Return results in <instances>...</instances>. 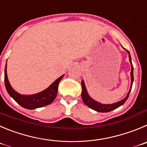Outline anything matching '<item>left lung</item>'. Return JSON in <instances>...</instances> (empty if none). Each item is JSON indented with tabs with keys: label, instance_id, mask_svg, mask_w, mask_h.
Listing matches in <instances>:
<instances>
[{
	"label": "left lung",
	"instance_id": "1",
	"mask_svg": "<svg viewBox=\"0 0 147 147\" xmlns=\"http://www.w3.org/2000/svg\"><path fill=\"white\" fill-rule=\"evenodd\" d=\"M126 51H127V53H128V56H129V60H130V62H131V88H130V90H129V91H128V93H127L126 97L125 98H123V100H121V101H117V102L114 103V104H110V105H105V104H101V103H99V102H98V101L94 100L92 98H91V97L90 96L88 95V92H87V90H86V86H85L84 81L82 80V82H81L82 99H83V102H84L85 105H86V106L88 107H90V109H94V110L96 111V112H110V111L114 110V109L118 108L119 107L122 106V105H123V104L125 102L126 100L127 99V98H128V96H129L130 93H131V88H132L133 82H134V67H133L132 61H131V55H130L129 51H128L127 50H126Z\"/></svg>",
	"mask_w": 147,
	"mask_h": 147
}]
</instances>
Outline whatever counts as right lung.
<instances>
[{"label":"right lung","mask_w":147,"mask_h":147,"mask_svg":"<svg viewBox=\"0 0 147 147\" xmlns=\"http://www.w3.org/2000/svg\"><path fill=\"white\" fill-rule=\"evenodd\" d=\"M4 73H5V75H4L5 86L7 92L9 93L10 96H11L19 105H21L22 107L28 109H34L36 108L42 107L51 104L57 95L59 83L64 77V75H61L60 78L55 80L48 88L42 90L41 92L32 94V95H22L15 91L11 86L7 76L6 64H5Z\"/></svg>","instance_id":"add662e5"}]
</instances>
